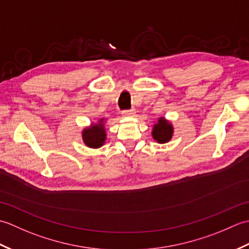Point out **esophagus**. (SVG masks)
Here are the masks:
<instances>
[{"instance_id": "1", "label": "esophagus", "mask_w": 249, "mask_h": 249, "mask_svg": "<svg viewBox=\"0 0 249 249\" xmlns=\"http://www.w3.org/2000/svg\"><path fill=\"white\" fill-rule=\"evenodd\" d=\"M135 113H136L135 109H128V110L122 111V115L123 116H133V115H135Z\"/></svg>"}]
</instances>
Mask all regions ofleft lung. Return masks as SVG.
<instances>
[{
    "label": "left lung",
    "instance_id": "left-lung-1",
    "mask_svg": "<svg viewBox=\"0 0 249 249\" xmlns=\"http://www.w3.org/2000/svg\"><path fill=\"white\" fill-rule=\"evenodd\" d=\"M173 128L171 124H169L165 119H160L158 123L153 128V138L160 143H165L171 139Z\"/></svg>",
    "mask_w": 249,
    "mask_h": 249
}]
</instances>
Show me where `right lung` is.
<instances>
[{"label":"right lung","mask_w":249,"mask_h":249,"mask_svg":"<svg viewBox=\"0 0 249 249\" xmlns=\"http://www.w3.org/2000/svg\"><path fill=\"white\" fill-rule=\"evenodd\" d=\"M82 138L84 143L89 147L97 149V147L102 146L106 140L103 120L99 121V124H95L94 126L84 129L82 133Z\"/></svg>","instance_id":"1"}]
</instances>
